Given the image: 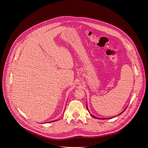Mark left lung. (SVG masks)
<instances>
[{"label":"left lung","mask_w":148,"mask_h":148,"mask_svg":"<svg viewBox=\"0 0 148 148\" xmlns=\"http://www.w3.org/2000/svg\"><path fill=\"white\" fill-rule=\"evenodd\" d=\"M86 107H87V109H88V107H87V106H86ZM123 111H124V110H123ZM122 113H123V112H122V113H121L120 114H122ZM120 114H119V115H120ZM92 115V117L93 118H95V119H99V118H97V117H95V116H94V115Z\"/></svg>","instance_id":"left-lung-1"}]
</instances>
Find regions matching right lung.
Returning <instances> with one entry per match:
<instances>
[{
    "instance_id": "1",
    "label": "right lung",
    "mask_w": 148,
    "mask_h": 148,
    "mask_svg": "<svg viewBox=\"0 0 148 148\" xmlns=\"http://www.w3.org/2000/svg\"><path fill=\"white\" fill-rule=\"evenodd\" d=\"M53 121H56V120H53ZM53 121H51V122H53Z\"/></svg>"
}]
</instances>
